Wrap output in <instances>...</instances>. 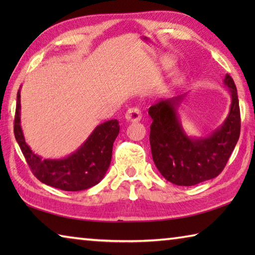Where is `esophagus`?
<instances>
[{
    "mask_svg": "<svg viewBox=\"0 0 255 255\" xmlns=\"http://www.w3.org/2000/svg\"><path fill=\"white\" fill-rule=\"evenodd\" d=\"M125 118H126L127 122L129 123L139 122L141 119V112L139 109H137V108H130V109L127 110L126 115H125Z\"/></svg>",
    "mask_w": 255,
    "mask_h": 255,
    "instance_id": "esophagus-1",
    "label": "esophagus"
}]
</instances>
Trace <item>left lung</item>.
<instances>
[{
	"mask_svg": "<svg viewBox=\"0 0 255 255\" xmlns=\"http://www.w3.org/2000/svg\"><path fill=\"white\" fill-rule=\"evenodd\" d=\"M224 84L232 102L228 116L207 137L184 132L178 108L185 94L161 100L149 108V143L153 161L164 178L176 185H195L214 179L224 170L240 138L241 115L234 81L226 74Z\"/></svg>",
	"mask_w": 255,
	"mask_h": 255,
	"instance_id": "1",
	"label": "left lung"
}]
</instances>
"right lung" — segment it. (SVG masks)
Masks as SVG:
<instances>
[{"label": "right lung", "instance_id": "right-lung-1", "mask_svg": "<svg viewBox=\"0 0 255 255\" xmlns=\"http://www.w3.org/2000/svg\"><path fill=\"white\" fill-rule=\"evenodd\" d=\"M20 90L16 94L14 136L32 173L42 183L64 191H81L98 184L109 169L112 146L119 133L118 120L96 127L75 152L63 158H42L25 143L20 118Z\"/></svg>", "mask_w": 255, "mask_h": 255}]
</instances>
